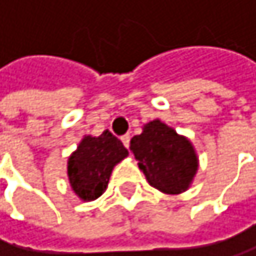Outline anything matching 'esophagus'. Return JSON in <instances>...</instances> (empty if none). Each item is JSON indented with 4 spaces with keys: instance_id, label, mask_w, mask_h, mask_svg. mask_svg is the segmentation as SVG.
<instances>
[{
    "instance_id": "obj_1",
    "label": "esophagus",
    "mask_w": 256,
    "mask_h": 256,
    "mask_svg": "<svg viewBox=\"0 0 256 256\" xmlns=\"http://www.w3.org/2000/svg\"><path fill=\"white\" fill-rule=\"evenodd\" d=\"M121 141H122V144L129 149V146H130V135L129 134H126V135H122L121 136Z\"/></svg>"
}]
</instances>
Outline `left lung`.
<instances>
[{
  "mask_svg": "<svg viewBox=\"0 0 256 256\" xmlns=\"http://www.w3.org/2000/svg\"><path fill=\"white\" fill-rule=\"evenodd\" d=\"M130 150L152 188L180 194L189 188L198 167L192 144L174 129L155 120L130 140Z\"/></svg>",
  "mask_w": 256,
  "mask_h": 256,
  "instance_id": "8db88e82",
  "label": "left lung"
}]
</instances>
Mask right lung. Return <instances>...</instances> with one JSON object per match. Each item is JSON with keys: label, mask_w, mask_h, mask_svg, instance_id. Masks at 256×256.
Masks as SVG:
<instances>
[{"label": "right lung", "mask_w": 256, "mask_h": 256, "mask_svg": "<svg viewBox=\"0 0 256 256\" xmlns=\"http://www.w3.org/2000/svg\"><path fill=\"white\" fill-rule=\"evenodd\" d=\"M127 155L129 152L122 142L109 130L100 136H86L68 158L67 166L68 181L75 194L84 201L101 196L114 166Z\"/></svg>", "instance_id": "obj_1"}]
</instances>
